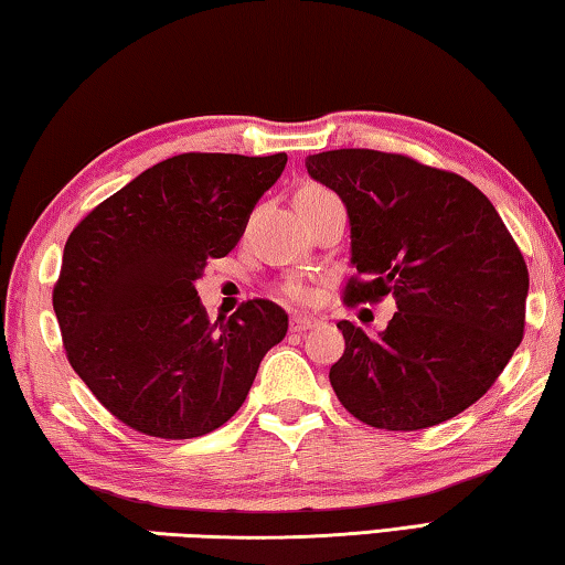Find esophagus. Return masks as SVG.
I'll list each match as a JSON object with an SVG mask.
<instances>
[{"mask_svg":"<svg viewBox=\"0 0 565 565\" xmlns=\"http://www.w3.org/2000/svg\"><path fill=\"white\" fill-rule=\"evenodd\" d=\"M318 322L320 320L308 318V315H292V318H290V330L292 332H305V330L315 328V324H318Z\"/></svg>","mask_w":565,"mask_h":565,"instance_id":"1","label":"esophagus"}]
</instances>
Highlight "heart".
I'll return each instance as SVG.
<instances>
[{
	"mask_svg": "<svg viewBox=\"0 0 565 565\" xmlns=\"http://www.w3.org/2000/svg\"><path fill=\"white\" fill-rule=\"evenodd\" d=\"M322 198H332V193L324 185L318 183H305L298 193H295V205L308 203V201H322ZM280 295L285 300L295 305H310L315 300V292L308 282L298 280V277H290V280L280 282Z\"/></svg>",
	"mask_w": 565,
	"mask_h": 565,
	"instance_id": "b5f03b06",
	"label": "heart"
}]
</instances>
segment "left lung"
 <instances>
[{
	"instance_id": "1",
	"label": "left lung",
	"mask_w": 565,
	"mask_h": 565,
	"mask_svg": "<svg viewBox=\"0 0 565 565\" xmlns=\"http://www.w3.org/2000/svg\"><path fill=\"white\" fill-rule=\"evenodd\" d=\"M308 173L348 205L352 265L344 305L392 295L370 338L340 320L330 384L352 417L387 431L429 429L479 402L523 340L529 267L477 185L404 153L340 148Z\"/></svg>"
}]
</instances>
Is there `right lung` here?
I'll return each mask as SVG.
<instances>
[{
  "mask_svg": "<svg viewBox=\"0 0 565 565\" xmlns=\"http://www.w3.org/2000/svg\"><path fill=\"white\" fill-rule=\"evenodd\" d=\"M285 163V153L166 158L68 235L52 295L66 360L126 427L156 439L223 427L285 338L280 305L247 300L213 324L195 290Z\"/></svg>",
  "mask_w": 565,
  "mask_h": 565,
  "instance_id": "1",
  "label": "right lung"
}]
</instances>
